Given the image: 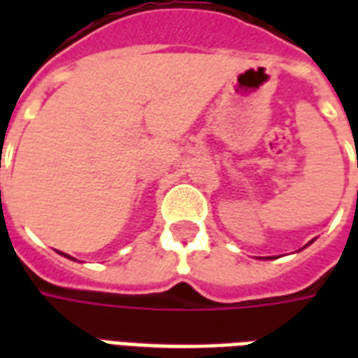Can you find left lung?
I'll return each instance as SVG.
<instances>
[{"label":"left lung","mask_w":358,"mask_h":358,"mask_svg":"<svg viewBox=\"0 0 358 358\" xmlns=\"http://www.w3.org/2000/svg\"><path fill=\"white\" fill-rule=\"evenodd\" d=\"M313 241H315V240H313ZM313 241H308V243H307V245H310V243H313ZM307 245H305V248H307ZM305 248H303V249H305Z\"/></svg>","instance_id":"1"}]
</instances>
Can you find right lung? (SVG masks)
<instances>
[{
	"label": "right lung",
	"mask_w": 358,
	"mask_h": 358,
	"mask_svg": "<svg viewBox=\"0 0 358 358\" xmlns=\"http://www.w3.org/2000/svg\"><path fill=\"white\" fill-rule=\"evenodd\" d=\"M61 255L66 257V259H71V261H76V259H73V257H71V255H66V253H61Z\"/></svg>",
	"instance_id": "1"
}]
</instances>
